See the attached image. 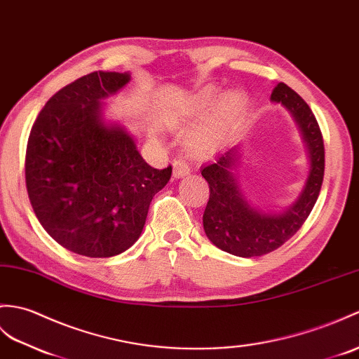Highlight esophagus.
Returning <instances> with one entry per match:
<instances>
[{"label": "esophagus", "mask_w": 359, "mask_h": 359, "mask_svg": "<svg viewBox=\"0 0 359 359\" xmlns=\"http://www.w3.org/2000/svg\"><path fill=\"white\" fill-rule=\"evenodd\" d=\"M187 174H189V168L185 162L176 161L172 163V177L174 179H182V177H185Z\"/></svg>", "instance_id": "34e87169"}]
</instances>
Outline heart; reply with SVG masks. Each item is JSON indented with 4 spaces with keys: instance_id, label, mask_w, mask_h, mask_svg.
<instances>
[{
    "instance_id": "obj_1",
    "label": "heart",
    "mask_w": 359,
    "mask_h": 359,
    "mask_svg": "<svg viewBox=\"0 0 359 359\" xmlns=\"http://www.w3.org/2000/svg\"><path fill=\"white\" fill-rule=\"evenodd\" d=\"M246 101L243 93L237 90L224 91L219 96V88L205 87L189 97L187 104L188 116H200L209 110L202 125L189 136L188 148L197 156L214 151L223 139L228 136L231 128L245 111Z\"/></svg>"
}]
</instances>
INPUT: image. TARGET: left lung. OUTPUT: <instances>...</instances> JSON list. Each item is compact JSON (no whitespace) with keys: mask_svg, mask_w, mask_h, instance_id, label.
Masks as SVG:
<instances>
[{"mask_svg":"<svg viewBox=\"0 0 359 359\" xmlns=\"http://www.w3.org/2000/svg\"><path fill=\"white\" fill-rule=\"evenodd\" d=\"M271 102L283 105L292 116L309 159L306 182L292 205L281 211H269L248 200L236 174L238 145L200 170L211 193L203 214L205 234L222 251L243 258L264 255L286 243L309 217L323 185L324 144L309 105L283 82L273 88Z\"/></svg>","mask_w":359,"mask_h":359,"instance_id":"obj_1","label":"left lung"}]
</instances>
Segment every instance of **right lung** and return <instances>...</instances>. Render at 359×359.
I'll list each match as a JSON object with an SVG mask.
<instances>
[{
	"label": "right lung",
	"mask_w": 359,
	"mask_h": 359,
	"mask_svg": "<svg viewBox=\"0 0 359 359\" xmlns=\"http://www.w3.org/2000/svg\"><path fill=\"white\" fill-rule=\"evenodd\" d=\"M131 79L128 72H93L48 99L33 123L26 185L47 234L69 251L107 258L136 243L154 194L171 166L156 170L104 101Z\"/></svg>",
	"instance_id": "right-lung-1"
}]
</instances>
